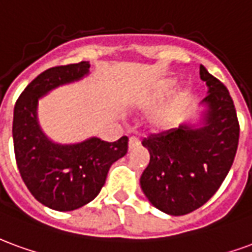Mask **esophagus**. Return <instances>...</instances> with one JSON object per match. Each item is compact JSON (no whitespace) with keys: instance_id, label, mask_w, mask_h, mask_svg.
I'll return each mask as SVG.
<instances>
[{"instance_id":"obj_1","label":"esophagus","mask_w":252,"mask_h":252,"mask_svg":"<svg viewBox=\"0 0 252 252\" xmlns=\"http://www.w3.org/2000/svg\"><path fill=\"white\" fill-rule=\"evenodd\" d=\"M141 142H139L138 138H135V137H131V138L128 139V149H135L138 148Z\"/></svg>"}]
</instances>
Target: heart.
I'll use <instances>...</instances> for the list:
<instances>
[{
    "label": "heart",
    "instance_id": "b5f03b06",
    "mask_svg": "<svg viewBox=\"0 0 252 252\" xmlns=\"http://www.w3.org/2000/svg\"><path fill=\"white\" fill-rule=\"evenodd\" d=\"M176 86V80L174 79H166L159 82L156 87H153L150 91L145 93L142 98L139 99V106L144 110H149V108L157 106L161 103L169 94L172 93V90ZM188 98V91H180L173 100H170L169 103L164 104L162 107H159L157 111H154V114L150 117V125L156 128H165L173 124L176 115L179 113L181 104L184 103Z\"/></svg>",
    "mask_w": 252,
    "mask_h": 252
}]
</instances>
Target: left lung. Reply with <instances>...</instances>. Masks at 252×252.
<instances>
[{
  "label": "left lung",
  "mask_w": 252,
  "mask_h": 252,
  "mask_svg": "<svg viewBox=\"0 0 252 252\" xmlns=\"http://www.w3.org/2000/svg\"><path fill=\"white\" fill-rule=\"evenodd\" d=\"M200 79L208 87L200 103L207 107L203 125H180L142 141L150 162L141 188L156 208L173 216L200 208L216 193L238 150L239 122L228 90L204 65Z\"/></svg>",
  "instance_id": "8db88e82"
}]
</instances>
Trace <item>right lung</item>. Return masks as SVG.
<instances>
[{
    "label": "right lung",
    "mask_w": 252,
    "mask_h": 252,
    "mask_svg": "<svg viewBox=\"0 0 252 252\" xmlns=\"http://www.w3.org/2000/svg\"><path fill=\"white\" fill-rule=\"evenodd\" d=\"M88 68V62L49 68L27 86L14 106L13 145L21 179L34 199L55 211H73L93 201L110 166L127 153V137L115 142L93 137L62 145L52 142L38 125V99L59 86L80 80Z\"/></svg>",
    "instance_id": "1"
}]
</instances>
